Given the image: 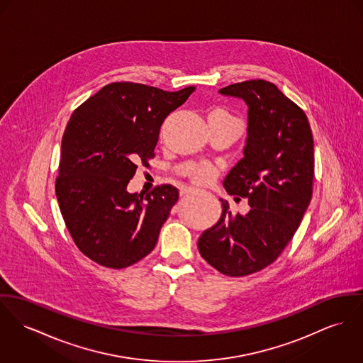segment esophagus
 I'll return each mask as SVG.
<instances>
[{
    "instance_id": "obj_1",
    "label": "esophagus",
    "mask_w": 363,
    "mask_h": 363,
    "mask_svg": "<svg viewBox=\"0 0 363 363\" xmlns=\"http://www.w3.org/2000/svg\"><path fill=\"white\" fill-rule=\"evenodd\" d=\"M194 192H195L194 188H182V189H181V196L191 195V194H194Z\"/></svg>"
}]
</instances>
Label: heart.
Returning <instances> with one entry per match:
<instances>
[{
  "mask_svg": "<svg viewBox=\"0 0 363 363\" xmlns=\"http://www.w3.org/2000/svg\"><path fill=\"white\" fill-rule=\"evenodd\" d=\"M218 114H221L223 117H228V118H232V120H236L235 117H232L230 114L225 112H216ZM238 121V120H236ZM214 177V171L213 168L208 167V166H197V167L192 171L191 174V178L195 181L196 184H200V185H204V184H208Z\"/></svg>",
  "mask_w": 363,
  "mask_h": 363,
  "instance_id": "1",
  "label": "heart"
}]
</instances>
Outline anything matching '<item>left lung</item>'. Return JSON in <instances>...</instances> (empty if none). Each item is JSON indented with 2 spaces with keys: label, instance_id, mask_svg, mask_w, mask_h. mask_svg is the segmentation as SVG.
I'll return each mask as SVG.
<instances>
[{
  "label": "left lung",
  "instance_id": "1",
  "mask_svg": "<svg viewBox=\"0 0 363 363\" xmlns=\"http://www.w3.org/2000/svg\"><path fill=\"white\" fill-rule=\"evenodd\" d=\"M220 92L249 106L245 157L223 186L247 199L250 211L233 216L221 199L223 216L203 232L197 247L218 272L240 278L275 262L298 229L313 189V138L304 111L275 84L257 79Z\"/></svg>",
  "mask_w": 363,
  "mask_h": 363
}]
</instances>
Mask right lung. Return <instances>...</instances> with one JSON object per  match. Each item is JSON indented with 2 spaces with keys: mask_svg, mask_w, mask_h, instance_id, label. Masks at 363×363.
Wrapping results in <instances>:
<instances>
[{
  "mask_svg": "<svg viewBox=\"0 0 363 363\" xmlns=\"http://www.w3.org/2000/svg\"><path fill=\"white\" fill-rule=\"evenodd\" d=\"M195 89L108 84L72 114L56 197L76 246L96 264L127 268L155 249L179 192L164 184L138 195L128 194L127 185L140 164L149 167L166 117Z\"/></svg>",
  "mask_w": 363,
  "mask_h": 363,
  "instance_id": "right-lung-1",
  "label": "right lung"
}]
</instances>
